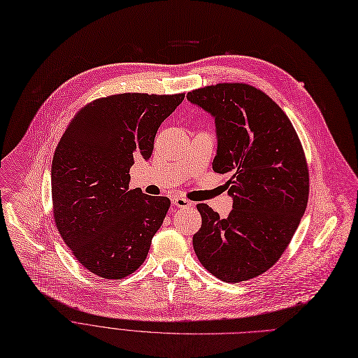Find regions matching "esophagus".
Listing matches in <instances>:
<instances>
[{
  "instance_id": "1",
  "label": "esophagus",
  "mask_w": 358,
  "mask_h": 358,
  "mask_svg": "<svg viewBox=\"0 0 358 358\" xmlns=\"http://www.w3.org/2000/svg\"><path fill=\"white\" fill-rule=\"evenodd\" d=\"M172 203H173V206H176L178 208H188V207L192 206L191 201H188L186 198H182V196H173Z\"/></svg>"
}]
</instances>
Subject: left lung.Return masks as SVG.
<instances>
[{
  "mask_svg": "<svg viewBox=\"0 0 358 358\" xmlns=\"http://www.w3.org/2000/svg\"><path fill=\"white\" fill-rule=\"evenodd\" d=\"M214 117L213 170L231 175L227 218L198 203L202 224L194 250L226 282L258 277L290 243L308 207L309 172L290 119L274 100L248 84L224 83L186 94Z\"/></svg>",
  "mask_w": 358,
  "mask_h": 358,
  "instance_id": "1",
  "label": "left lung"
}]
</instances>
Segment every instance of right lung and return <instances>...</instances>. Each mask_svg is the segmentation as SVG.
Here are the masks:
<instances>
[{"mask_svg": "<svg viewBox=\"0 0 358 358\" xmlns=\"http://www.w3.org/2000/svg\"><path fill=\"white\" fill-rule=\"evenodd\" d=\"M185 94L124 93L84 106L55 150L54 218L65 245L94 275L121 280L147 258L170 201L129 189V169L148 160L164 119Z\"/></svg>", "mask_w": 358, "mask_h": 358, "instance_id": "add662e5", "label": "right lung"}]
</instances>
